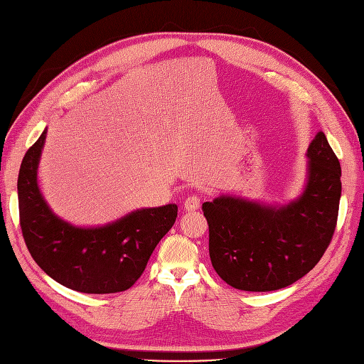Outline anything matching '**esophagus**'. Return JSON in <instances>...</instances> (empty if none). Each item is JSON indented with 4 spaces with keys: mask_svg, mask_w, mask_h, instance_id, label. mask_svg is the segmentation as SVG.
I'll list each match as a JSON object with an SVG mask.
<instances>
[{
    "mask_svg": "<svg viewBox=\"0 0 364 364\" xmlns=\"http://www.w3.org/2000/svg\"><path fill=\"white\" fill-rule=\"evenodd\" d=\"M199 206H200V198H199V196H196V194L188 196V198H186L185 202H183V210L185 211H196V210H199Z\"/></svg>",
    "mask_w": 364,
    "mask_h": 364,
    "instance_id": "esophagus-1",
    "label": "esophagus"
}]
</instances>
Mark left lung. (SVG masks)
Listing matches in <instances>:
<instances>
[{"instance_id":"left-lung-1","label":"left lung","mask_w":364,"mask_h":364,"mask_svg":"<svg viewBox=\"0 0 364 364\" xmlns=\"http://www.w3.org/2000/svg\"><path fill=\"white\" fill-rule=\"evenodd\" d=\"M308 178L282 206L219 196L202 205L210 259L219 277L242 291L287 288L316 267L336 231L341 168L323 132L308 149Z\"/></svg>"}]
</instances>
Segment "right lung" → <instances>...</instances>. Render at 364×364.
Listing matches in <instances>:
<instances>
[{
  "mask_svg": "<svg viewBox=\"0 0 364 364\" xmlns=\"http://www.w3.org/2000/svg\"><path fill=\"white\" fill-rule=\"evenodd\" d=\"M46 133L27 150L18 174L19 223L28 252L47 276L73 291L113 294L132 288L174 225L178 205L136 210L96 228L63 220L38 186Z\"/></svg>",
  "mask_w": 364,
  "mask_h": 364,
  "instance_id": "1",
  "label": "right lung"
}]
</instances>
